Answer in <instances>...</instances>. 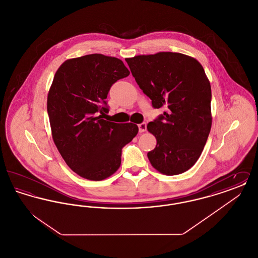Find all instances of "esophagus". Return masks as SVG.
<instances>
[{
  "label": "esophagus",
  "instance_id": "34e87169",
  "mask_svg": "<svg viewBox=\"0 0 258 258\" xmlns=\"http://www.w3.org/2000/svg\"><path fill=\"white\" fill-rule=\"evenodd\" d=\"M138 127H139V133H144V132H146L147 124L146 123H140V124H138Z\"/></svg>",
  "mask_w": 258,
  "mask_h": 258
}]
</instances>
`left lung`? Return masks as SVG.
Instances as JSON below:
<instances>
[{
	"instance_id": "1",
	"label": "left lung",
	"mask_w": 258,
	"mask_h": 258,
	"mask_svg": "<svg viewBox=\"0 0 258 258\" xmlns=\"http://www.w3.org/2000/svg\"><path fill=\"white\" fill-rule=\"evenodd\" d=\"M136 83L163 115L148 123L157 145L147 154L164 175L188 170L199 159L212 126L211 85L201 63L177 52L126 58Z\"/></svg>"
}]
</instances>
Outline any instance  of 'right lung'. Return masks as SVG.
<instances>
[{
	"mask_svg": "<svg viewBox=\"0 0 258 258\" xmlns=\"http://www.w3.org/2000/svg\"><path fill=\"white\" fill-rule=\"evenodd\" d=\"M130 75L118 58L90 54L63 61L47 96L53 141L68 166L82 178L104 180L121 165L122 148L138 134L137 124L101 119L110 87Z\"/></svg>",
	"mask_w": 258,
	"mask_h": 258,
	"instance_id": "1",
	"label": "right lung"
}]
</instances>
